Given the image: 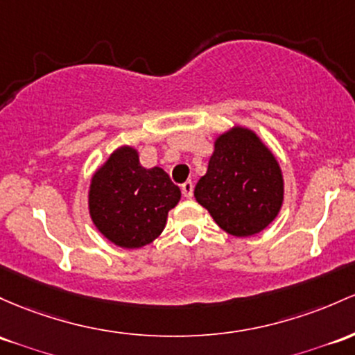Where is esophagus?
I'll use <instances>...</instances> for the list:
<instances>
[{"label": "esophagus", "instance_id": "obj_1", "mask_svg": "<svg viewBox=\"0 0 355 355\" xmlns=\"http://www.w3.org/2000/svg\"><path fill=\"white\" fill-rule=\"evenodd\" d=\"M182 193H184V197H187V198H192V196H193L192 182H185V184L182 185Z\"/></svg>", "mask_w": 355, "mask_h": 355}]
</instances>
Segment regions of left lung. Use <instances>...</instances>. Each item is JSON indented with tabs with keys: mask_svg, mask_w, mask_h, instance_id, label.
Instances as JSON below:
<instances>
[{
	"mask_svg": "<svg viewBox=\"0 0 355 355\" xmlns=\"http://www.w3.org/2000/svg\"><path fill=\"white\" fill-rule=\"evenodd\" d=\"M283 175L270 148L243 126L222 133L214 143L207 173L193 196L220 229L236 237L266 229L283 205Z\"/></svg>",
	"mask_w": 355,
	"mask_h": 355,
	"instance_id": "obj_1",
	"label": "left lung"
}]
</instances>
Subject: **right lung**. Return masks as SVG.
<instances>
[{"mask_svg": "<svg viewBox=\"0 0 355 355\" xmlns=\"http://www.w3.org/2000/svg\"><path fill=\"white\" fill-rule=\"evenodd\" d=\"M180 189L159 166L145 168L138 151L121 146L97 168L89 187V214L97 231L119 248L153 243L165 229Z\"/></svg>", "mask_w": 355, "mask_h": 355, "instance_id": "1", "label": "right lung"}]
</instances>
